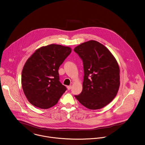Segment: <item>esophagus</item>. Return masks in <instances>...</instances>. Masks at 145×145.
I'll return each instance as SVG.
<instances>
[{
    "instance_id": "1",
    "label": "esophagus",
    "mask_w": 145,
    "mask_h": 145,
    "mask_svg": "<svg viewBox=\"0 0 145 145\" xmlns=\"http://www.w3.org/2000/svg\"><path fill=\"white\" fill-rule=\"evenodd\" d=\"M71 88H72V86H71V85H70V86H67V88H68V90L71 89Z\"/></svg>"
}]
</instances>
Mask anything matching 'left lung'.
Here are the masks:
<instances>
[{
  "label": "left lung",
  "instance_id": "obj_1",
  "mask_svg": "<svg viewBox=\"0 0 145 145\" xmlns=\"http://www.w3.org/2000/svg\"><path fill=\"white\" fill-rule=\"evenodd\" d=\"M74 51L82 59L84 69L82 91L76 98L89 109L105 106L114 99L120 86V69L116 58L95 40L82 43Z\"/></svg>",
  "mask_w": 145,
  "mask_h": 145
}]
</instances>
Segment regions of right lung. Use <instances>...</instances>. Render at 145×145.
<instances>
[{
  "instance_id": "right-lung-1",
  "label": "right lung",
  "mask_w": 145,
  "mask_h": 145,
  "mask_svg": "<svg viewBox=\"0 0 145 145\" xmlns=\"http://www.w3.org/2000/svg\"><path fill=\"white\" fill-rule=\"evenodd\" d=\"M71 52L70 47L50 44L37 49L27 60L21 83L32 105L46 109L57 104L67 89L59 81L58 69Z\"/></svg>"
}]
</instances>
